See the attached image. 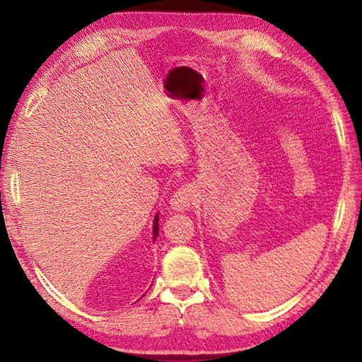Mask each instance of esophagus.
I'll list each match as a JSON object with an SVG mask.
<instances>
[{
	"label": "esophagus",
	"instance_id": "1",
	"mask_svg": "<svg viewBox=\"0 0 362 362\" xmlns=\"http://www.w3.org/2000/svg\"><path fill=\"white\" fill-rule=\"evenodd\" d=\"M194 189L193 187H182L177 189V192L170 196V201H169V206H170V211L174 212H187L189 207H192L193 201H194Z\"/></svg>",
	"mask_w": 362,
	"mask_h": 362
}]
</instances>
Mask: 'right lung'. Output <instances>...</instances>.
Segmentation results:
<instances>
[{"label":"right lung","mask_w":362,"mask_h":362,"mask_svg":"<svg viewBox=\"0 0 362 362\" xmlns=\"http://www.w3.org/2000/svg\"><path fill=\"white\" fill-rule=\"evenodd\" d=\"M158 235H159V214H156L155 220H153V240L156 241Z\"/></svg>","instance_id":"obj_1"}]
</instances>
